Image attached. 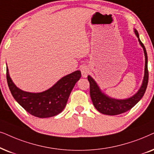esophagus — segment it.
I'll return each instance as SVG.
<instances>
[{
    "label": "esophagus",
    "mask_w": 154,
    "mask_h": 154,
    "mask_svg": "<svg viewBox=\"0 0 154 154\" xmlns=\"http://www.w3.org/2000/svg\"><path fill=\"white\" fill-rule=\"evenodd\" d=\"M81 72H82V76L83 77H87V76L89 72V69L87 66H83L81 68Z\"/></svg>",
    "instance_id": "obj_1"
}]
</instances>
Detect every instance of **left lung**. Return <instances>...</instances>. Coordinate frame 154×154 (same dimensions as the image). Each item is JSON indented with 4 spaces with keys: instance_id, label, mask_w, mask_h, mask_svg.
Instances as JSON below:
<instances>
[{
    "instance_id": "obj_1",
    "label": "left lung",
    "mask_w": 154,
    "mask_h": 154,
    "mask_svg": "<svg viewBox=\"0 0 154 154\" xmlns=\"http://www.w3.org/2000/svg\"><path fill=\"white\" fill-rule=\"evenodd\" d=\"M134 30L137 37L138 38L139 44L141 45L144 50L145 56L144 79H143L142 84H141L140 88L137 93L131 97L125 98V99H116V98H111L101 91V89L98 87V84L91 76L88 75L87 77L90 84V96H91L94 107L96 108L98 111L103 114L108 115V116H116V115L128 111L140 101L146 91L149 81L148 57H147L145 46L139 38L138 32L136 29Z\"/></svg>"
}]
</instances>
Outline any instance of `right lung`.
Segmentation results:
<instances>
[{
  "instance_id": "right-lung-1",
  "label": "right lung",
  "mask_w": 154,
  "mask_h": 154,
  "mask_svg": "<svg viewBox=\"0 0 154 154\" xmlns=\"http://www.w3.org/2000/svg\"><path fill=\"white\" fill-rule=\"evenodd\" d=\"M6 77L10 91L15 101L29 113L45 118L57 116L63 111L72 90L81 78V72L77 70L64 76L53 87L38 93L24 91L18 88L10 77L8 66Z\"/></svg>"
}]
</instances>
